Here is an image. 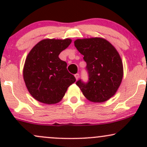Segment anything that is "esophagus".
<instances>
[{"mask_svg": "<svg viewBox=\"0 0 147 147\" xmlns=\"http://www.w3.org/2000/svg\"><path fill=\"white\" fill-rule=\"evenodd\" d=\"M75 77L76 80H78V79H79V75L78 73L75 74Z\"/></svg>", "mask_w": 147, "mask_h": 147, "instance_id": "1", "label": "esophagus"}]
</instances>
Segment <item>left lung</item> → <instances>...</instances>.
<instances>
[{
  "mask_svg": "<svg viewBox=\"0 0 147 147\" xmlns=\"http://www.w3.org/2000/svg\"><path fill=\"white\" fill-rule=\"evenodd\" d=\"M75 46L86 62L87 83L76 82L85 97L92 102L109 100L117 92L123 78V63L109 41L100 37L75 40Z\"/></svg>",
  "mask_w": 147,
  "mask_h": 147,
  "instance_id": "obj_1",
  "label": "left lung"
}]
</instances>
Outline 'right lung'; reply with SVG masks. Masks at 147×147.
Returning a JSON list of instances; mask_svg holds the SVG:
<instances>
[{
    "instance_id": "right-lung-1",
    "label": "right lung",
    "mask_w": 147,
    "mask_h": 147,
    "mask_svg": "<svg viewBox=\"0 0 147 147\" xmlns=\"http://www.w3.org/2000/svg\"><path fill=\"white\" fill-rule=\"evenodd\" d=\"M70 38H46L33 47L25 59L23 79L27 88L38 102L55 104L61 100L76 79L59 55L71 43Z\"/></svg>"
}]
</instances>
